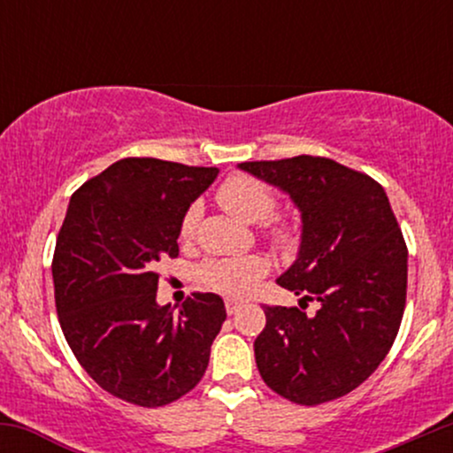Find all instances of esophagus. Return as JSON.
<instances>
[{"instance_id": "obj_1", "label": "esophagus", "mask_w": 453, "mask_h": 453, "mask_svg": "<svg viewBox=\"0 0 453 453\" xmlns=\"http://www.w3.org/2000/svg\"><path fill=\"white\" fill-rule=\"evenodd\" d=\"M241 300H236V298H227L226 300V311H227V315H234V313H238V309H241Z\"/></svg>"}]
</instances>
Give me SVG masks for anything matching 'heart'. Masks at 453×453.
I'll use <instances>...</instances> for the list:
<instances>
[{
    "label": "heart",
    "instance_id": "heart-1",
    "mask_svg": "<svg viewBox=\"0 0 453 453\" xmlns=\"http://www.w3.org/2000/svg\"><path fill=\"white\" fill-rule=\"evenodd\" d=\"M217 200L230 215L244 223L266 221L274 212L277 200L262 180L253 179L247 174H234L226 179L217 189ZM197 219H200V204H191L187 209L183 223H180V234L189 238L196 232ZM270 238L274 244H289L294 241V234L289 227L274 226L270 230ZM266 273V262L259 256H241V257H219L211 259L202 266V280L211 288L219 289L223 294H244L256 280Z\"/></svg>",
    "mask_w": 453,
    "mask_h": 453
}]
</instances>
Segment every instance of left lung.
<instances>
[{
  "label": "left lung",
  "instance_id": "1",
  "mask_svg": "<svg viewBox=\"0 0 453 453\" xmlns=\"http://www.w3.org/2000/svg\"><path fill=\"white\" fill-rule=\"evenodd\" d=\"M238 168L298 209V256L277 283L303 296L300 303H319L313 317L264 306L266 327L253 342L259 375L306 407L345 396L388 356L407 300V244L386 191L371 176L311 155Z\"/></svg>",
  "mask_w": 453,
  "mask_h": 453
}]
</instances>
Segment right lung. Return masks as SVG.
<instances>
[{
	"mask_svg": "<svg viewBox=\"0 0 453 453\" xmlns=\"http://www.w3.org/2000/svg\"><path fill=\"white\" fill-rule=\"evenodd\" d=\"M217 174L127 157L70 197L53 257L57 315L76 360L112 396L161 407L209 366L226 304L217 294H194L179 313L157 304L155 264L179 256L185 212Z\"/></svg>",
	"mask_w": 453,
	"mask_h": 453,
	"instance_id": "obj_1",
	"label": "right lung"
}]
</instances>
